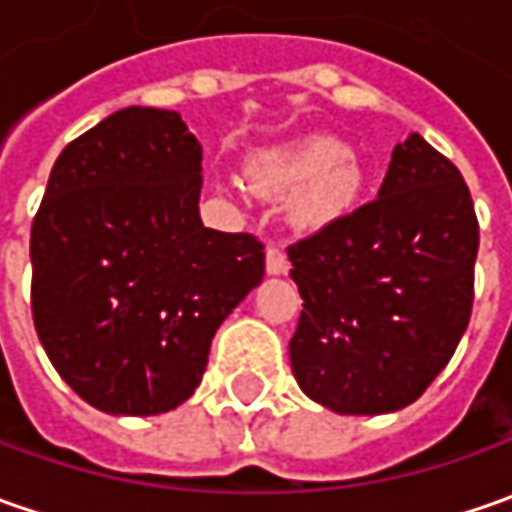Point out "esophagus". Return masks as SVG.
<instances>
[{
  "instance_id": "obj_1",
  "label": "esophagus",
  "mask_w": 512,
  "mask_h": 512,
  "mask_svg": "<svg viewBox=\"0 0 512 512\" xmlns=\"http://www.w3.org/2000/svg\"><path fill=\"white\" fill-rule=\"evenodd\" d=\"M266 272L269 274L289 272V257H286V252H283L277 243H269V246H266Z\"/></svg>"
}]
</instances>
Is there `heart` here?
Instances as JSON below:
<instances>
[{"label":"heart","instance_id":"obj_1","mask_svg":"<svg viewBox=\"0 0 512 512\" xmlns=\"http://www.w3.org/2000/svg\"><path fill=\"white\" fill-rule=\"evenodd\" d=\"M257 184L274 195H294L297 215L306 223H323L345 218L360 203V164L337 138H306L297 147L277 152L257 167Z\"/></svg>","mask_w":512,"mask_h":512}]
</instances>
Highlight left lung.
<instances>
[{"mask_svg":"<svg viewBox=\"0 0 512 512\" xmlns=\"http://www.w3.org/2000/svg\"><path fill=\"white\" fill-rule=\"evenodd\" d=\"M476 252L462 172L411 133L374 201L289 246L303 297L289 360L303 394L351 416L422 397L470 323Z\"/></svg>","mask_w":512,"mask_h":512,"instance_id":"left-lung-1","label":"left lung"}]
</instances>
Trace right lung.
<instances>
[{"mask_svg":"<svg viewBox=\"0 0 512 512\" xmlns=\"http://www.w3.org/2000/svg\"><path fill=\"white\" fill-rule=\"evenodd\" d=\"M201 144L175 110L124 107L56 158L30 229V309L62 379L104 414H167L201 385L263 243L206 229Z\"/></svg>","mask_w":512,"mask_h":512,"instance_id":"obj_1","label":"right lung"}]
</instances>
